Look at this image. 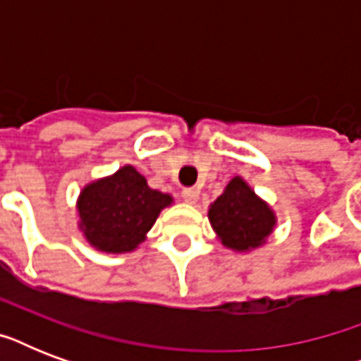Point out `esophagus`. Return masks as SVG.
I'll return each instance as SVG.
<instances>
[{"label":"esophagus","mask_w":361,"mask_h":361,"mask_svg":"<svg viewBox=\"0 0 361 361\" xmlns=\"http://www.w3.org/2000/svg\"><path fill=\"white\" fill-rule=\"evenodd\" d=\"M198 195H200V191H198L197 187H185V189L181 191V197H183V200L189 204L197 202Z\"/></svg>","instance_id":"1"}]
</instances>
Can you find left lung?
Wrapping results in <instances>:
<instances>
[{"label":"left lung","instance_id":"8db88e82","mask_svg":"<svg viewBox=\"0 0 361 361\" xmlns=\"http://www.w3.org/2000/svg\"><path fill=\"white\" fill-rule=\"evenodd\" d=\"M208 217L223 245L236 251L260 245L275 225L274 212L241 178H234L226 185L225 192L212 204Z\"/></svg>","mask_w":361,"mask_h":361}]
</instances>
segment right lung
Returning <instances> with one entry per match:
<instances>
[{
  "label": "right lung",
  "instance_id": "right-lung-1",
  "mask_svg": "<svg viewBox=\"0 0 361 361\" xmlns=\"http://www.w3.org/2000/svg\"><path fill=\"white\" fill-rule=\"evenodd\" d=\"M170 202L169 195L149 189L146 178L133 166H123L82 191L78 200L82 231L101 251H133Z\"/></svg>",
  "mask_w": 361,
  "mask_h": 361
}]
</instances>
